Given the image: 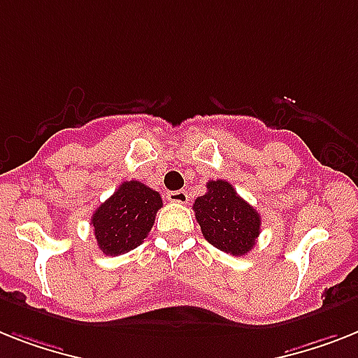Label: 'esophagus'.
I'll return each mask as SVG.
<instances>
[{
  "instance_id": "1",
  "label": "esophagus",
  "mask_w": 358,
  "mask_h": 358,
  "mask_svg": "<svg viewBox=\"0 0 358 358\" xmlns=\"http://www.w3.org/2000/svg\"><path fill=\"white\" fill-rule=\"evenodd\" d=\"M168 201H172V203H181V205H186V203H188V194H186L185 190L168 192Z\"/></svg>"
}]
</instances>
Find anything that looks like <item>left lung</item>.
I'll use <instances>...</instances> for the list:
<instances>
[{
	"label": "left lung",
	"mask_w": 358,
	"mask_h": 358,
	"mask_svg": "<svg viewBox=\"0 0 358 358\" xmlns=\"http://www.w3.org/2000/svg\"><path fill=\"white\" fill-rule=\"evenodd\" d=\"M196 220L205 239L215 249L243 256L256 245L262 217L236 194L229 181L206 182V194L194 203Z\"/></svg>",
	"instance_id": "left-lung-1"
}]
</instances>
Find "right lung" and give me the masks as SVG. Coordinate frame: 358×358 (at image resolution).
<instances>
[{
	"label": "right lung",
	"mask_w": 358,
	"mask_h": 358,
	"mask_svg": "<svg viewBox=\"0 0 358 358\" xmlns=\"http://www.w3.org/2000/svg\"><path fill=\"white\" fill-rule=\"evenodd\" d=\"M161 206L159 192L138 181H124L91 217L99 249L106 256L137 249L152 230Z\"/></svg>",
	"instance_id": "right-lung-1"
}]
</instances>
